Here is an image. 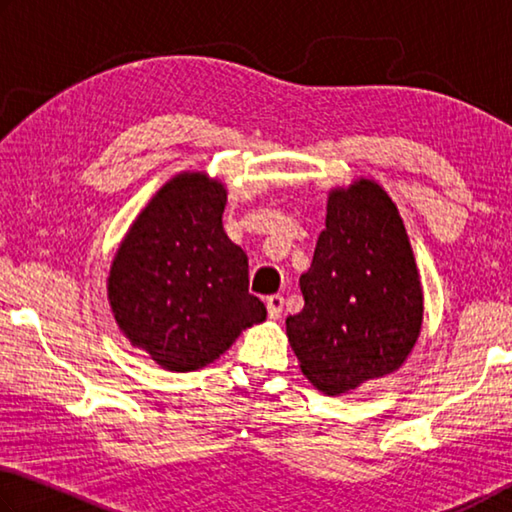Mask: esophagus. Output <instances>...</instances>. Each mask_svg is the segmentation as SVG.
<instances>
[{"instance_id":"1","label":"esophagus","mask_w":512,"mask_h":512,"mask_svg":"<svg viewBox=\"0 0 512 512\" xmlns=\"http://www.w3.org/2000/svg\"><path fill=\"white\" fill-rule=\"evenodd\" d=\"M283 303H285V299L281 297V294H272V297H267L265 306H267V315H270V319H279L281 317Z\"/></svg>"}]
</instances>
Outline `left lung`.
<instances>
[{"label": "left lung", "instance_id": "obj_1", "mask_svg": "<svg viewBox=\"0 0 512 512\" xmlns=\"http://www.w3.org/2000/svg\"><path fill=\"white\" fill-rule=\"evenodd\" d=\"M326 229L285 319L301 371L328 396L405 364L423 326V288L396 204L373 179L328 195Z\"/></svg>", "mask_w": 512, "mask_h": 512}]
</instances>
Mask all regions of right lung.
<instances>
[{"mask_svg": "<svg viewBox=\"0 0 512 512\" xmlns=\"http://www.w3.org/2000/svg\"><path fill=\"white\" fill-rule=\"evenodd\" d=\"M224 204L218 179L175 175L132 222L112 261L107 299L116 324L168 371L202 369L267 317L249 294L247 254L222 229Z\"/></svg>", "mask_w": 512, "mask_h": 512, "instance_id": "1", "label": "right lung"}]
</instances>
